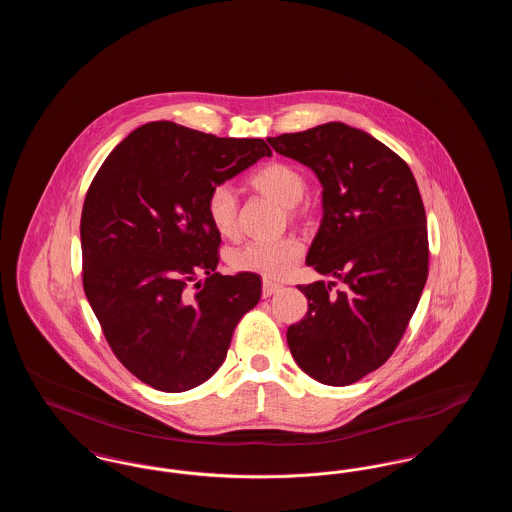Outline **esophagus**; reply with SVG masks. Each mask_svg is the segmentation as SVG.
I'll list each match as a JSON object with an SVG mask.
<instances>
[{
	"label": "esophagus",
	"instance_id": "obj_1",
	"mask_svg": "<svg viewBox=\"0 0 512 512\" xmlns=\"http://www.w3.org/2000/svg\"><path fill=\"white\" fill-rule=\"evenodd\" d=\"M280 288H282V286L276 284V282H272V280H263V297L274 295Z\"/></svg>",
	"mask_w": 512,
	"mask_h": 512
}]
</instances>
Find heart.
<instances>
[{
	"label": "heart",
	"instance_id": "b5f03b06",
	"mask_svg": "<svg viewBox=\"0 0 512 512\" xmlns=\"http://www.w3.org/2000/svg\"><path fill=\"white\" fill-rule=\"evenodd\" d=\"M249 184L286 209L295 207L307 192V180L288 163H267L249 176ZM207 217L220 236H234L238 228L236 195L228 186H217L207 197ZM303 253V245L292 236L272 242H247L228 255L234 270L261 274L265 278L286 276Z\"/></svg>",
	"mask_w": 512,
	"mask_h": 512
}]
</instances>
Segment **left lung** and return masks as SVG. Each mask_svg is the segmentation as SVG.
<instances>
[{"label": "left lung", "mask_w": 512, "mask_h": 512, "mask_svg": "<svg viewBox=\"0 0 512 512\" xmlns=\"http://www.w3.org/2000/svg\"><path fill=\"white\" fill-rule=\"evenodd\" d=\"M322 186L307 267L334 282L297 286L305 318L288 328L295 363L326 386H349L390 359L428 278V230L409 165L365 130L326 122L267 138Z\"/></svg>", "instance_id": "obj_1"}]
</instances>
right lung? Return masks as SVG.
<instances>
[{"label":"right lung","mask_w":512,"mask_h":512,"mask_svg":"<svg viewBox=\"0 0 512 512\" xmlns=\"http://www.w3.org/2000/svg\"><path fill=\"white\" fill-rule=\"evenodd\" d=\"M265 155L261 138L147 122L109 153L86 194L84 292L117 359L155 390L209 380L238 320L261 299L259 274L217 272L207 197ZM199 273L205 283L194 281Z\"/></svg>","instance_id":"add662e5"}]
</instances>
